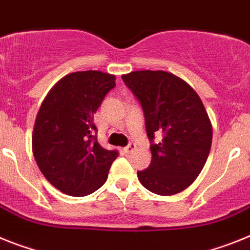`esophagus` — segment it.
<instances>
[{
    "instance_id": "1",
    "label": "esophagus",
    "mask_w": 250,
    "mask_h": 250,
    "mask_svg": "<svg viewBox=\"0 0 250 250\" xmlns=\"http://www.w3.org/2000/svg\"><path fill=\"white\" fill-rule=\"evenodd\" d=\"M134 149H136V145H134V143H129V145H128L127 147H125V148H123V151L125 152V153H131V152H133Z\"/></svg>"
}]
</instances>
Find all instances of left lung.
I'll list each match as a JSON object with an SVG mask.
<instances>
[{
    "label": "left lung",
    "instance_id": "left-lung-1",
    "mask_svg": "<svg viewBox=\"0 0 250 250\" xmlns=\"http://www.w3.org/2000/svg\"><path fill=\"white\" fill-rule=\"evenodd\" d=\"M142 105L152 160L137 171L147 190L162 196L179 194L195 181L210 153L212 127L200 97L185 80L164 70L122 75ZM155 134L163 140L153 142Z\"/></svg>",
    "mask_w": 250,
    "mask_h": 250
}]
</instances>
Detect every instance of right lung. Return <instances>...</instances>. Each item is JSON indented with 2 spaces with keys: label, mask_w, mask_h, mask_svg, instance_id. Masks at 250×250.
Wrapping results in <instances>:
<instances>
[{
  "label": "right lung",
  "mask_w": 250,
  "mask_h": 250,
  "mask_svg": "<svg viewBox=\"0 0 250 250\" xmlns=\"http://www.w3.org/2000/svg\"><path fill=\"white\" fill-rule=\"evenodd\" d=\"M116 77L103 71H75L51 88L39 109L32 152L47 181L70 196L98 190L118 156L97 141L94 113Z\"/></svg>",
  "instance_id": "obj_1"
}]
</instances>
